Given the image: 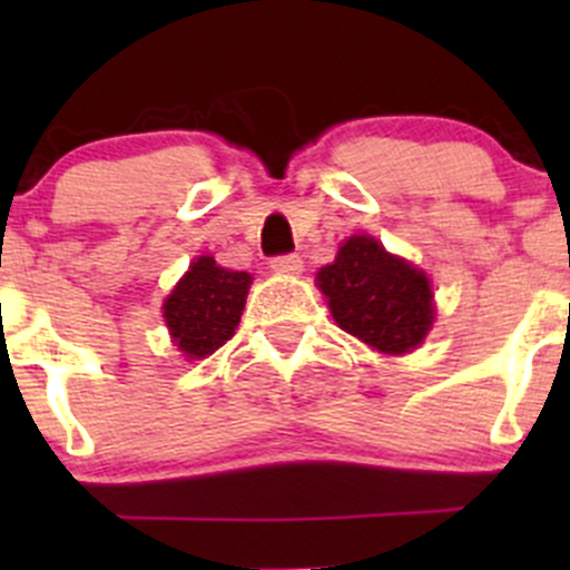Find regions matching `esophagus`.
<instances>
[{
    "label": "esophagus",
    "instance_id": "34e87169",
    "mask_svg": "<svg viewBox=\"0 0 570 570\" xmlns=\"http://www.w3.org/2000/svg\"><path fill=\"white\" fill-rule=\"evenodd\" d=\"M269 267L281 275H297L303 269V258L297 253H286V256H275Z\"/></svg>",
    "mask_w": 570,
    "mask_h": 570
}]
</instances>
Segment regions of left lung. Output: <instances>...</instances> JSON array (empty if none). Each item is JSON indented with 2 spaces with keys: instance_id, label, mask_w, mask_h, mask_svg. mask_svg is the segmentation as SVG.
<instances>
[{
  "instance_id": "8db88e82",
  "label": "left lung",
  "mask_w": 570,
  "mask_h": 570,
  "mask_svg": "<svg viewBox=\"0 0 570 570\" xmlns=\"http://www.w3.org/2000/svg\"><path fill=\"white\" fill-rule=\"evenodd\" d=\"M317 284L338 327L381 353L419 347L433 325L428 275L372 237H350L336 262L320 269Z\"/></svg>"
}]
</instances>
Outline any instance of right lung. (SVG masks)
Wrapping results in <instances>:
<instances>
[{
    "label": "right lung",
    "instance_id": "1",
    "mask_svg": "<svg viewBox=\"0 0 570 570\" xmlns=\"http://www.w3.org/2000/svg\"><path fill=\"white\" fill-rule=\"evenodd\" d=\"M250 289L248 273L217 267L212 256L189 264L187 275L165 301V322L187 358H206L234 336Z\"/></svg>",
    "mask_w": 570,
    "mask_h": 570
}]
</instances>
